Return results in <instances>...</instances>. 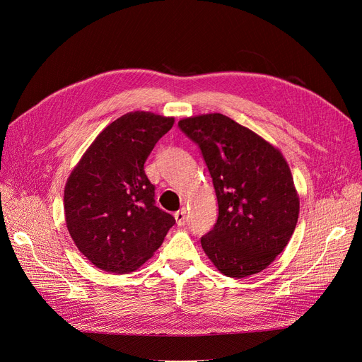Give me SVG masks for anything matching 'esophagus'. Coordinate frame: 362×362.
<instances>
[{
    "label": "esophagus",
    "mask_w": 362,
    "mask_h": 362,
    "mask_svg": "<svg viewBox=\"0 0 362 362\" xmlns=\"http://www.w3.org/2000/svg\"><path fill=\"white\" fill-rule=\"evenodd\" d=\"M175 218H176L177 226H183V224H185V221H186V211H185V208H182V210H179V211L175 213Z\"/></svg>",
    "instance_id": "34e87169"
}]
</instances>
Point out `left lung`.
<instances>
[{
	"mask_svg": "<svg viewBox=\"0 0 362 362\" xmlns=\"http://www.w3.org/2000/svg\"><path fill=\"white\" fill-rule=\"evenodd\" d=\"M201 149L213 177L218 217L201 245L227 277L267 269L286 248L299 216V197L281 152L220 112L179 122Z\"/></svg>",
	"mask_w": 362,
	"mask_h": 362,
	"instance_id": "1",
	"label": "left lung"
}]
</instances>
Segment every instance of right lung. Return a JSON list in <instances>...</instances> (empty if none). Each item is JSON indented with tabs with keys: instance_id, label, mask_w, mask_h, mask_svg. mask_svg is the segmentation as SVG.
Returning a JSON list of instances; mask_svg holds the SVG:
<instances>
[{
	"instance_id": "add662e5",
	"label": "right lung",
	"mask_w": 362,
	"mask_h": 362,
	"mask_svg": "<svg viewBox=\"0 0 362 362\" xmlns=\"http://www.w3.org/2000/svg\"><path fill=\"white\" fill-rule=\"evenodd\" d=\"M173 123L149 111L124 114L95 138L69 176L67 229L95 267L116 274L138 270L176 223L156 205V187L144 170Z\"/></svg>"
}]
</instances>
